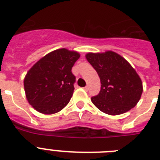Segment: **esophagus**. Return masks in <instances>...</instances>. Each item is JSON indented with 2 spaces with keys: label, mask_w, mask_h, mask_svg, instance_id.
Listing matches in <instances>:
<instances>
[{
  "label": "esophagus",
  "mask_w": 160,
  "mask_h": 160,
  "mask_svg": "<svg viewBox=\"0 0 160 160\" xmlns=\"http://www.w3.org/2000/svg\"><path fill=\"white\" fill-rule=\"evenodd\" d=\"M83 89H84V90H86V91H88V89H89V88H88V87H85Z\"/></svg>",
  "instance_id": "34e87169"
}]
</instances>
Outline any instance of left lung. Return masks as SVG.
Returning a JSON list of instances; mask_svg holds the SVG:
<instances>
[{"label": "left lung", "mask_w": 160, "mask_h": 160, "mask_svg": "<svg viewBox=\"0 0 160 160\" xmlns=\"http://www.w3.org/2000/svg\"><path fill=\"white\" fill-rule=\"evenodd\" d=\"M86 58L100 78L99 94L91 98L98 109L117 115L136 106L142 95V83L128 61L113 51L89 53Z\"/></svg>", "instance_id": "obj_1"}]
</instances>
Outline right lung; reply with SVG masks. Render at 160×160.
<instances>
[{
  "instance_id": "1",
  "label": "right lung",
  "mask_w": 160,
  "mask_h": 160,
  "mask_svg": "<svg viewBox=\"0 0 160 160\" xmlns=\"http://www.w3.org/2000/svg\"><path fill=\"white\" fill-rule=\"evenodd\" d=\"M80 58L78 52L56 49L32 66L24 79L25 95L38 112L52 114L67 105L73 95L75 76L72 67Z\"/></svg>"
}]
</instances>
